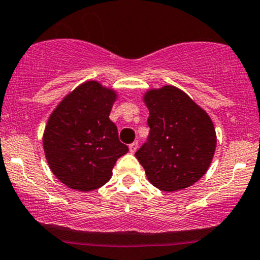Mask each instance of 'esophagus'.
Listing matches in <instances>:
<instances>
[{
    "mask_svg": "<svg viewBox=\"0 0 260 260\" xmlns=\"http://www.w3.org/2000/svg\"><path fill=\"white\" fill-rule=\"evenodd\" d=\"M138 146H139V144H138V141H134V143H132L129 145V151L132 153H134L137 151V149H138Z\"/></svg>",
    "mask_w": 260,
    "mask_h": 260,
    "instance_id": "1",
    "label": "esophagus"
}]
</instances>
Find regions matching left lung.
Masks as SVG:
<instances>
[{"instance_id":"left-lung-1","label":"left lung","mask_w":260,"mask_h":260,"mask_svg":"<svg viewBox=\"0 0 260 260\" xmlns=\"http://www.w3.org/2000/svg\"><path fill=\"white\" fill-rule=\"evenodd\" d=\"M150 115L146 143L136 152L149 181L166 192L192 186L209 169L216 149L209 115L174 86L150 90L144 97Z\"/></svg>"}]
</instances>
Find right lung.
<instances>
[{
    "instance_id": "right-lung-1",
    "label": "right lung",
    "mask_w": 260,
    "mask_h": 260,
    "mask_svg": "<svg viewBox=\"0 0 260 260\" xmlns=\"http://www.w3.org/2000/svg\"><path fill=\"white\" fill-rule=\"evenodd\" d=\"M116 94L97 81L72 91L50 115L43 146L51 172L70 188L90 192L109 181L128 152L109 114Z\"/></svg>"
}]
</instances>
